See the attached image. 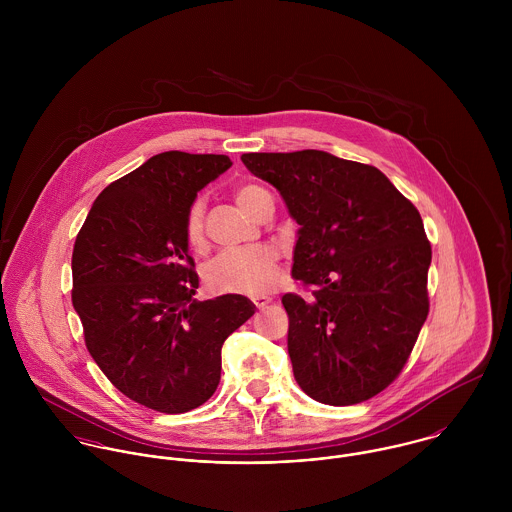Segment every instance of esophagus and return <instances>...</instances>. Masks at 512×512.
I'll return each instance as SVG.
<instances>
[{
    "mask_svg": "<svg viewBox=\"0 0 512 512\" xmlns=\"http://www.w3.org/2000/svg\"><path fill=\"white\" fill-rule=\"evenodd\" d=\"M252 301H254V305H256L258 309H264V307L272 301V297H268V295H256V297H252Z\"/></svg>",
    "mask_w": 512,
    "mask_h": 512,
    "instance_id": "1",
    "label": "esophagus"
}]
</instances>
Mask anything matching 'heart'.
Wrapping results in <instances>:
<instances>
[{
  "instance_id": "obj_1",
  "label": "heart",
  "mask_w": 512,
  "mask_h": 512,
  "mask_svg": "<svg viewBox=\"0 0 512 512\" xmlns=\"http://www.w3.org/2000/svg\"><path fill=\"white\" fill-rule=\"evenodd\" d=\"M266 191L258 185H240L234 199L242 211L256 215ZM185 240L199 250L205 244V203L197 199L185 219ZM278 280V254L270 246H246L222 250L205 268V284L217 293H262Z\"/></svg>"
}]
</instances>
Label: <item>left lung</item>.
<instances>
[{"label": "left lung", "mask_w": 512, "mask_h": 512, "mask_svg": "<svg viewBox=\"0 0 512 512\" xmlns=\"http://www.w3.org/2000/svg\"><path fill=\"white\" fill-rule=\"evenodd\" d=\"M240 159L299 224L292 276L311 297H282L297 384L329 406L365 402L398 378L430 311L418 209L376 167L327 151Z\"/></svg>", "instance_id": "8db88e82"}]
</instances>
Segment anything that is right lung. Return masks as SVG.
Masks as SVG:
<instances>
[{"instance_id":"1","label":"right lung","mask_w":512,"mask_h":512,"mask_svg":"<svg viewBox=\"0 0 512 512\" xmlns=\"http://www.w3.org/2000/svg\"><path fill=\"white\" fill-rule=\"evenodd\" d=\"M230 165L215 153H157L98 195L74 240L86 349L124 396L155 412L205 404L219 386L224 339L254 315L238 293L193 299L185 219L197 191Z\"/></svg>"}]
</instances>
